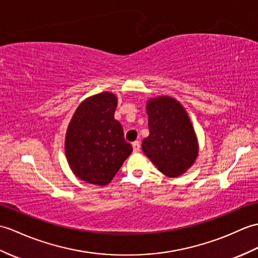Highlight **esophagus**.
I'll return each mask as SVG.
<instances>
[{"instance_id": "34e87169", "label": "esophagus", "mask_w": 258, "mask_h": 258, "mask_svg": "<svg viewBox=\"0 0 258 258\" xmlns=\"http://www.w3.org/2000/svg\"><path fill=\"white\" fill-rule=\"evenodd\" d=\"M132 146H133V152L134 153H139L140 149H141V144L140 142H134L133 144H132Z\"/></svg>"}]
</instances>
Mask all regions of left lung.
Here are the masks:
<instances>
[{
  "instance_id": "obj_1",
  "label": "left lung",
  "mask_w": 258,
  "mask_h": 258,
  "mask_svg": "<svg viewBox=\"0 0 258 258\" xmlns=\"http://www.w3.org/2000/svg\"><path fill=\"white\" fill-rule=\"evenodd\" d=\"M149 135L142 149L167 177L181 176L195 164L199 144L192 123L180 102L168 95L151 98L146 103Z\"/></svg>"
}]
</instances>
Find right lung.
<instances>
[{"mask_svg":"<svg viewBox=\"0 0 258 258\" xmlns=\"http://www.w3.org/2000/svg\"><path fill=\"white\" fill-rule=\"evenodd\" d=\"M116 105L114 93L101 92L83 100L70 119L64 139L66 158L75 176L83 181L110 183L133 151L114 118Z\"/></svg>","mask_w":258,"mask_h":258,"instance_id":"1","label":"right lung"}]
</instances>
